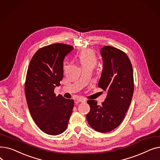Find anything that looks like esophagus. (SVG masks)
Listing matches in <instances>:
<instances>
[{"label":"esophagus","instance_id":"esophagus-1","mask_svg":"<svg viewBox=\"0 0 160 160\" xmlns=\"http://www.w3.org/2000/svg\"><path fill=\"white\" fill-rule=\"evenodd\" d=\"M77 101L80 102H86L87 100H86V99H84V98H78Z\"/></svg>","mask_w":160,"mask_h":160}]
</instances>
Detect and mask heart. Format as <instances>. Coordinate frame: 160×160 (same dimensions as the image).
I'll list each match as a JSON object with an SVG mask.
<instances>
[{
    "label": "heart",
    "mask_w": 160,
    "mask_h": 160,
    "mask_svg": "<svg viewBox=\"0 0 160 160\" xmlns=\"http://www.w3.org/2000/svg\"><path fill=\"white\" fill-rule=\"evenodd\" d=\"M79 62L83 67H93L97 63V58L95 53L91 50H85L80 52L78 56Z\"/></svg>",
    "instance_id": "obj_1"
}]
</instances>
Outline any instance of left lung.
Wrapping results in <instances>:
<instances>
[{"label": "left lung", "mask_w": 160, "mask_h": 160, "mask_svg": "<svg viewBox=\"0 0 160 160\" xmlns=\"http://www.w3.org/2000/svg\"><path fill=\"white\" fill-rule=\"evenodd\" d=\"M103 68L98 86L107 91L101 105L88 100L90 112L86 119L90 127L106 133L116 128L123 121L133 93V69L128 56L122 50L104 46L100 50Z\"/></svg>", "instance_id": "1"}]
</instances>
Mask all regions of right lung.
Instances as JSON below:
<instances>
[{"instance_id":"right-lung-1","label":"right lung","mask_w":160,"mask_h":160,"mask_svg":"<svg viewBox=\"0 0 160 160\" xmlns=\"http://www.w3.org/2000/svg\"><path fill=\"white\" fill-rule=\"evenodd\" d=\"M73 47L54 43L39 48L30 62L24 92L30 115L38 127L52 136L66 129L74 100L54 93L63 77V60Z\"/></svg>"}]
</instances>
